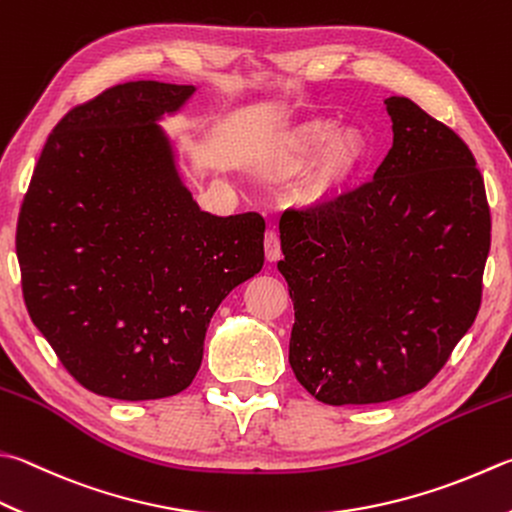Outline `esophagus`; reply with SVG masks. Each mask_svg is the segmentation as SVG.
<instances>
[{"mask_svg":"<svg viewBox=\"0 0 512 512\" xmlns=\"http://www.w3.org/2000/svg\"><path fill=\"white\" fill-rule=\"evenodd\" d=\"M265 256L269 263H276L281 258V240H278V234L274 229L265 231Z\"/></svg>","mask_w":512,"mask_h":512,"instance_id":"34e87169","label":"esophagus"}]
</instances>
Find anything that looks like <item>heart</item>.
I'll return each mask as SVG.
<instances>
[{
    "label": "heart",
    "instance_id": "b5f03b06",
    "mask_svg": "<svg viewBox=\"0 0 512 512\" xmlns=\"http://www.w3.org/2000/svg\"><path fill=\"white\" fill-rule=\"evenodd\" d=\"M321 182L325 189H339L356 173L361 165L363 149L352 136H336L334 124L325 120L305 122L292 129L274 144L269 153V173L278 180L301 176L307 167L321 156Z\"/></svg>",
    "mask_w": 512,
    "mask_h": 512
}]
</instances>
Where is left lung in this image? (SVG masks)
<instances>
[{
  "mask_svg": "<svg viewBox=\"0 0 512 512\" xmlns=\"http://www.w3.org/2000/svg\"><path fill=\"white\" fill-rule=\"evenodd\" d=\"M385 109L394 140L374 180L278 225L289 365L330 406L426 388L481 305L490 209L475 156L412 100L392 95Z\"/></svg>",
  "mask_w": 512,
  "mask_h": 512,
  "instance_id": "1",
  "label": "left lung"
}]
</instances>
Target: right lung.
I'll return each instance as SVG.
<instances>
[{"label":"right lung","mask_w":512,"mask_h":512,"mask_svg":"<svg viewBox=\"0 0 512 512\" xmlns=\"http://www.w3.org/2000/svg\"><path fill=\"white\" fill-rule=\"evenodd\" d=\"M194 91L140 80L75 106L19 211L26 310L73 379L102 397L185 390L218 305L263 269V216L202 211L158 124Z\"/></svg>","instance_id":"add662e5"}]
</instances>
